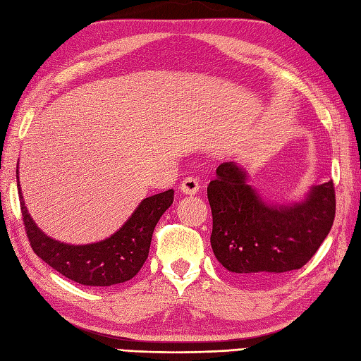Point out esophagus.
Masks as SVG:
<instances>
[{"label": "esophagus", "instance_id": "1", "mask_svg": "<svg viewBox=\"0 0 361 361\" xmlns=\"http://www.w3.org/2000/svg\"><path fill=\"white\" fill-rule=\"evenodd\" d=\"M200 190V182L195 178H185L180 183V192L185 195H195Z\"/></svg>", "mask_w": 361, "mask_h": 361}]
</instances>
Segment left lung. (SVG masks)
<instances>
[{
    "label": "left lung",
    "instance_id": "8db88e82",
    "mask_svg": "<svg viewBox=\"0 0 361 361\" xmlns=\"http://www.w3.org/2000/svg\"><path fill=\"white\" fill-rule=\"evenodd\" d=\"M214 255L240 276L265 278L307 264L329 235L335 220V187L329 180L295 202H269L250 185L235 161L216 168L209 183Z\"/></svg>",
    "mask_w": 361,
    "mask_h": 361
}]
</instances>
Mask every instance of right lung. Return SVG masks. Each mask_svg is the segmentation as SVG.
Instances as JSON below:
<instances>
[{
    "label": "right lung",
    "instance_id": "1",
    "mask_svg": "<svg viewBox=\"0 0 361 361\" xmlns=\"http://www.w3.org/2000/svg\"><path fill=\"white\" fill-rule=\"evenodd\" d=\"M17 187L25 231L34 253L61 275L83 286H113L132 280L147 259L155 224L174 200L173 190L149 196L138 204L116 233L105 240L71 245L51 239L34 223L25 206L18 169Z\"/></svg>",
    "mask_w": 361,
    "mask_h": 361
}]
</instances>
